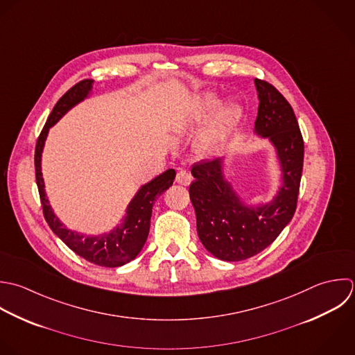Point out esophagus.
<instances>
[{
	"label": "esophagus",
	"instance_id": "1",
	"mask_svg": "<svg viewBox=\"0 0 355 355\" xmlns=\"http://www.w3.org/2000/svg\"><path fill=\"white\" fill-rule=\"evenodd\" d=\"M175 181H177L178 184H181V185H189L191 181H192V177H191V174H189L187 170H181V171L177 173Z\"/></svg>",
	"mask_w": 355,
	"mask_h": 355
}]
</instances>
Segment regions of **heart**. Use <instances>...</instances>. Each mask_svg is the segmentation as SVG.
Instances as JSON below:
<instances>
[{
	"mask_svg": "<svg viewBox=\"0 0 355 355\" xmlns=\"http://www.w3.org/2000/svg\"><path fill=\"white\" fill-rule=\"evenodd\" d=\"M218 103V96L214 92H206L199 98V106L202 109H210ZM241 113V107L236 102H227L221 105L217 112L214 113L213 121L210 124V128L203 135L200 148L203 150H210L218 141L223 130L230 125L232 121L236 120V117Z\"/></svg>",
	"mask_w": 355,
	"mask_h": 355,
	"instance_id": "1",
	"label": "heart"
}]
</instances>
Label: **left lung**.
Returning a JSON list of instances; mask_svg holds the SVG:
<instances>
[{
	"label": "left lung",
	"mask_w": 355,
	"mask_h": 355,
	"mask_svg": "<svg viewBox=\"0 0 355 355\" xmlns=\"http://www.w3.org/2000/svg\"><path fill=\"white\" fill-rule=\"evenodd\" d=\"M259 113L254 132L275 146L282 185L270 203L245 205L224 177V159L192 167L189 198L196 213L198 235L207 252L224 261H242L268 248L291 223L297 206L304 142L291 103L270 83L254 80Z\"/></svg>",
	"instance_id": "1"
}]
</instances>
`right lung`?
Here are the masks:
<instances>
[{"instance_id": "obj_1", "label": "right lung", "mask_w": 355, "mask_h": 355, "mask_svg": "<svg viewBox=\"0 0 355 355\" xmlns=\"http://www.w3.org/2000/svg\"><path fill=\"white\" fill-rule=\"evenodd\" d=\"M92 83L94 80H83L77 83L53 106L35 144V181L45 221L48 223L53 234L59 236L69 249H71L84 260L101 267L114 268L130 263L142 250L150 228L152 207L156 199L173 185V181L175 178V170L168 168L163 174L153 178L150 182L142 185L130 202L123 223L109 234L84 235L67 230L59 221V218L52 211V207L45 195V185L41 173V155L49 128L55 123H58L66 112H69L73 106H76L89 95L92 89Z\"/></svg>"}]
</instances>
